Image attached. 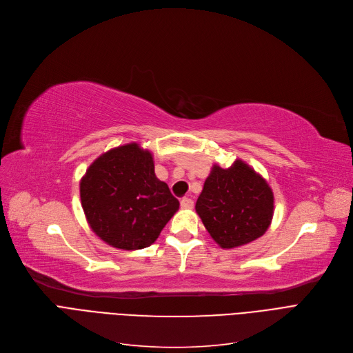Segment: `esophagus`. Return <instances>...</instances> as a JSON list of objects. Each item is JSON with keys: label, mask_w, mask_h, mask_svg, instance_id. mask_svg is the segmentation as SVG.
Segmentation results:
<instances>
[{"label": "esophagus", "mask_w": 353, "mask_h": 353, "mask_svg": "<svg viewBox=\"0 0 353 353\" xmlns=\"http://www.w3.org/2000/svg\"><path fill=\"white\" fill-rule=\"evenodd\" d=\"M181 207L182 208H192L194 207V201L191 198H188V196H183L181 199Z\"/></svg>", "instance_id": "1"}]
</instances>
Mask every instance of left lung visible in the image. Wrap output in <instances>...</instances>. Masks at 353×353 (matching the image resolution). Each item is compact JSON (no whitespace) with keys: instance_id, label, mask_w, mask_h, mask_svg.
<instances>
[{"instance_id":"obj_1","label":"left lung","mask_w":353,"mask_h":353,"mask_svg":"<svg viewBox=\"0 0 353 353\" xmlns=\"http://www.w3.org/2000/svg\"><path fill=\"white\" fill-rule=\"evenodd\" d=\"M273 192L268 183L243 161L228 170L214 166L195 210L211 237L223 248L259 239L273 216Z\"/></svg>"}]
</instances>
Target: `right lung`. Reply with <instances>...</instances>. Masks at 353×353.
Segmentation results:
<instances>
[{
    "label": "right lung",
    "instance_id": "1",
    "mask_svg": "<svg viewBox=\"0 0 353 353\" xmlns=\"http://www.w3.org/2000/svg\"><path fill=\"white\" fill-rule=\"evenodd\" d=\"M80 198L92 230L122 250L149 247L179 208L157 178L152 155L138 143L97 158L80 182Z\"/></svg>",
    "mask_w": 353,
    "mask_h": 353
}]
</instances>
